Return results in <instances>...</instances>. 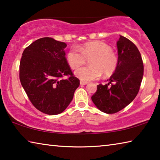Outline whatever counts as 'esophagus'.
<instances>
[{
    "label": "esophagus",
    "instance_id": "esophagus-1",
    "mask_svg": "<svg viewBox=\"0 0 160 160\" xmlns=\"http://www.w3.org/2000/svg\"><path fill=\"white\" fill-rule=\"evenodd\" d=\"M80 85H87V84H88V82H83V81H80Z\"/></svg>",
    "mask_w": 160,
    "mask_h": 160
}]
</instances>
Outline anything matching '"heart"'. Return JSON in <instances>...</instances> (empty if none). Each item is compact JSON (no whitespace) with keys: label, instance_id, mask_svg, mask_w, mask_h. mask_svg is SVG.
<instances>
[{"label":"heart","instance_id":"obj_1","mask_svg":"<svg viewBox=\"0 0 160 160\" xmlns=\"http://www.w3.org/2000/svg\"><path fill=\"white\" fill-rule=\"evenodd\" d=\"M89 59L90 66L81 67L75 71V75L83 82L94 80L101 76L112 75L117 68L118 59L109 44L101 41H93L72 48L68 52L66 61L69 66L75 69Z\"/></svg>","mask_w":160,"mask_h":160}]
</instances>
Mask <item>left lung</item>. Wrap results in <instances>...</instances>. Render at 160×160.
<instances>
[{
	"mask_svg": "<svg viewBox=\"0 0 160 160\" xmlns=\"http://www.w3.org/2000/svg\"><path fill=\"white\" fill-rule=\"evenodd\" d=\"M116 45L118 59L117 68L107 80L108 83L97 85V92L92 96V100L97 109L106 113L119 112L135 98L144 71L141 55L133 43L120 36ZM109 83L112 86H108Z\"/></svg>",
	"mask_w": 160,
	"mask_h": 160,
	"instance_id": "left-lung-1",
	"label": "left lung"
}]
</instances>
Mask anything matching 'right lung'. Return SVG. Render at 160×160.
<instances>
[{
	"label": "right lung",
	"mask_w": 160,
	"mask_h": 160,
	"mask_svg": "<svg viewBox=\"0 0 160 160\" xmlns=\"http://www.w3.org/2000/svg\"><path fill=\"white\" fill-rule=\"evenodd\" d=\"M66 47L53 38H41L27 47L21 58V85L32 104L46 114L63 112L80 85L65 57ZM63 75L69 78L62 80Z\"/></svg>",
	"instance_id": "obj_1"
}]
</instances>
